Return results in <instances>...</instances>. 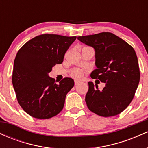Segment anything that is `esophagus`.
<instances>
[{"mask_svg":"<svg viewBox=\"0 0 148 148\" xmlns=\"http://www.w3.org/2000/svg\"><path fill=\"white\" fill-rule=\"evenodd\" d=\"M79 84H80L79 81H77V80H75V81H74V84H75V86H77V85Z\"/></svg>","mask_w":148,"mask_h":148,"instance_id":"1","label":"esophagus"}]
</instances>
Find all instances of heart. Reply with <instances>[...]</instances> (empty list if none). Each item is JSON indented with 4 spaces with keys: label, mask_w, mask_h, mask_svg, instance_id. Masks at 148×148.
I'll return each mask as SVG.
<instances>
[{
    "label": "heart",
    "mask_w": 148,
    "mask_h": 148,
    "mask_svg": "<svg viewBox=\"0 0 148 148\" xmlns=\"http://www.w3.org/2000/svg\"><path fill=\"white\" fill-rule=\"evenodd\" d=\"M70 75L75 79H81L84 76V72L79 68H74L70 71Z\"/></svg>",
    "instance_id": "1"
}]
</instances>
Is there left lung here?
I'll return each instance as SVG.
<instances>
[{"label": "left lung", "instance_id": "8db88e82", "mask_svg": "<svg viewBox=\"0 0 148 148\" xmlns=\"http://www.w3.org/2000/svg\"><path fill=\"white\" fill-rule=\"evenodd\" d=\"M78 40L95 49L97 68L90 76L105 83L101 91L97 85L88 83L86 95L88 108L102 117L120 114L134 99L140 81L138 58L134 48L109 32L80 36Z\"/></svg>", "mask_w": 148, "mask_h": 148}]
</instances>
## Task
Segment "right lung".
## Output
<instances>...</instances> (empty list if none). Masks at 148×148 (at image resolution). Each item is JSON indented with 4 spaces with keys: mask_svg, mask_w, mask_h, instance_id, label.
<instances>
[{
    "mask_svg": "<svg viewBox=\"0 0 148 148\" xmlns=\"http://www.w3.org/2000/svg\"><path fill=\"white\" fill-rule=\"evenodd\" d=\"M76 39V36L42 34L18 50L12 81L18 103L30 116L49 119L63 108L74 80L64 78L58 85L48 74L56 64L62 63L64 54Z\"/></svg>",
    "mask_w": 148,
    "mask_h": 148,
    "instance_id": "add662e5",
    "label": "right lung"
}]
</instances>
